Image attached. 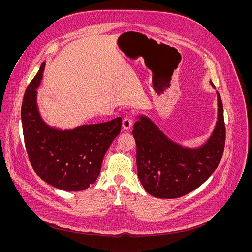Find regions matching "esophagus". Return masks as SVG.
<instances>
[{"mask_svg":"<svg viewBox=\"0 0 252 252\" xmlns=\"http://www.w3.org/2000/svg\"><path fill=\"white\" fill-rule=\"evenodd\" d=\"M122 126L125 130H129L132 126V121L129 118H125L122 123Z\"/></svg>","mask_w":252,"mask_h":252,"instance_id":"obj_1","label":"esophagus"}]
</instances>
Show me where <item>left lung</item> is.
Returning <instances> with one entry per match:
<instances>
[{"label": "left lung", "mask_w": 252, "mask_h": 252, "mask_svg": "<svg viewBox=\"0 0 252 252\" xmlns=\"http://www.w3.org/2000/svg\"><path fill=\"white\" fill-rule=\"evenodd\" d=\"M210 85L215 89L210 81ZM218 95V121L201 146H182L168 137L148 116L139 114L132 135L136 143L137 176L148 193L158 198H177L200 187L220 162L225 126L223 106Z\"/></svg>", "instance_id": "obj_1"}]
</instances>
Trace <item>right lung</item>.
Segmentation results:
<instances>
[{
    "label": "right lung",
    "instance_id": "1",
    "mask_svg": "<svg viewBox=\"0 0 252 252\" xmlns=\"http://www.w3.org/2000/svg\"><path fill=\"white\" fill-rule=\"evenodd\" d=\"M46 62L28 86L22 103V126L31 164L44 182L65 190L80 191L93 185L105 152L119 135L122 118L110 122L60 128L46 123L38 106V88Z\"/></svg>",
    "mask_w": 252,
    "mask_h": 252
}]
</instances>
